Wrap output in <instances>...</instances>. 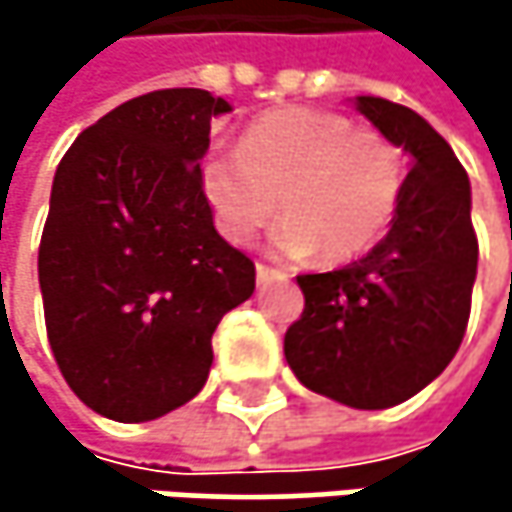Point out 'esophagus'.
I'll return each mask as SVG.
<instances>
[{"label": "esophagus", "mask_w": 512, "mask_h": 512, "mask_svg": "<svg viewBox=\"0 0 512 512\" xmlns=\"http://www.w3.org/2000/svg\"><path fill=\"white\" fill-rule=\"evenodd\" d=\"M257 284H266V281H272V278H284V272H278V269H272V266H266V263H257Z\"/></svg>", "instance_id": "obj_1"}]
</instances>
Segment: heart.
Segmentation results:
<instances>
[{"instance_id":"1","label":"heart","mask_w":512,"mask_h":512,"mask_svg":"<svg viewBox=\"0 0 512 512\" xmlns=\"http://www.w3.org/2000/svg\"><path fill=\"white\" fill-rule=\"evenodd\" d=\"M406 180L403 151L335 112L284 106L255 118L231 151L201 162V189L219 231L252 243L281 210L269 246L281 257L350 260L391 225Z\"/></svg>"}]
</instances>
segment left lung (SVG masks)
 <instances>
[{"mask_svg": "<svg viewBox=\"0 0 512 512\" xmlns=\"http://www.w3.org/2000/svg\"><path fill=\"white\" fill-rule=\"evenodd\" d=\"M409 154L388 234L353 263L299 275L302 317L284 335L296 379L353 409H388L427 388L457 356L477 278L471 183L451 145L412 109L356 97Z\"/></svg>", "mask_w": 512, "mask_h": 512, "instance_id": "1", "label": "left lung"}]
</instances>
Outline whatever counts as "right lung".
<instances>
[{
    "mask_svg": "<svg viewBox=\"0 0 512 512\" xmlns=\"http://www.w3.org/2000/svg\"><path fill=\"white\" fill-rule=\"evenodd\" d=\"M231 103L165 88L103 115L55 168L38 281L52 356L103 418L139 424L207 382L219 320L255 293L201 189L210 124Z\"/></svg>",
    "mask_w": 512,
    "mask_h": 512,
    "instance_id": "add662e5",
    "label": "right lung"
}]
</instances>
